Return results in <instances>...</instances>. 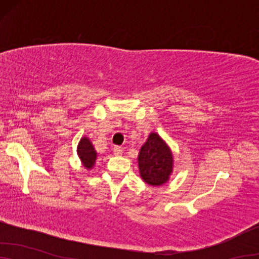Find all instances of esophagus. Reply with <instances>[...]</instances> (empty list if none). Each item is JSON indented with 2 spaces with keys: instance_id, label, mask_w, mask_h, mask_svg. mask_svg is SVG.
Returning <instances> with one entry per match:
<instances>
[{
  "instance_id": "esophagus-1",
  "label": "esophagus",
  "mask_w": 259,
  "mask_h": 259,
  "mask_svg": "<svg viewBox=\"0 0 259 259\" xmlns=\"http://www.w3.org/2000/svg\"><path fill=\"white\" fill-rule=\"evenodd\" d=\"M122 147H120V146H115L114 148H113V153H114V155H121L122 154Z\"/></svg>"
}]
</instances>
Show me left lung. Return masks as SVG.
Here are the masks:
<instances>
[{
  "label": "left lung",
  "instance_id": "obj_1",
  "mask_svg": "<svg viewBox=\"0 0 259 259\" xmlns=\"http://www.w3.org/2000/svg\"><path fill=\"white\" fill-rule=\"evenodd\" d=\"M139 173L145 183L160 186L167 183L173 172V155L167 144L152 132L138 155Z\"/></svg>",
  "mask_w": 259,
  "mask_h": 259
}]
</instances>
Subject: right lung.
I'll return each mask as SVG.
<instances>
[{
  "mask_svg": "<svg viewBox=\"0 0 259 259\" xmlns=\"http://www.w3.org/2000/svg\"><path fill=\"white\" fill-rule=\"evenodd\" d=\"M77 155H79L81 162L87 169H91L97 160V151L94 150L93 145L87 137L81 138L79 145H77Z\"/></svg>",
  "mask_w": 259,
  "mask_h": 259,
  "instance_id": "add662e5",
  "label": "right lung"
}]
</instances>
